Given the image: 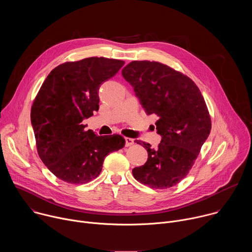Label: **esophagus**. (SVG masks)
<instances>
[{
	"label": "esophagus",
	"instance_id": "obj_1",
	"mask_svg": "<svg viewBox=\"0 0 252 252\" xmlns=\"http://www.w3.org/2000/svg\"><path fill=\"white\" fill-rule=\"evenodd\" d=\"M125 140H126V147H129V146L133 145V138L125 137Z\"/></svg>",
	"mask_w": 252,
	"mask_h": 252
}]
</instances>
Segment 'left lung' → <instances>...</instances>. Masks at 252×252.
<instances>
[{
  "label": "left lung",
  "instance_id": "8db88e82",
  "mask_svg": "<svg viewBox=\"0 0 252 252\" xmlns=\"http://www.w3.org/2000/svg\"><path fill=\"white\" fill-rule=\"evenodd\" d=\"M122 74L145 112L158 117L157 132L161 136L158 149L135 140L148 151V160L132 174L152 189L171 188L187 176L210 132L204 98L189 78L158 62L133 61Z\"/></svg>",
  "mask_w": 252,
  "mask_h": 252
}]
</instances>
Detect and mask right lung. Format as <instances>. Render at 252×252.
<instances>
[{
	"label": "right lung",
	"mask_w": 252,
	"mask_h": 252,
	"mask_svg": "<svg viewBox=\"0 0 252 252\" xmlns=\"http://www.w3.org/2000/svg\"><path fill=\"white\" fill-rule=\"evenodd\" d=\"M125 62L103 57L55 67L35 96L31 123L39 157L62 181L83 185L101 171L104 158L125 147L120 134L96 135L82 123L98 110L100 85Z\"/></svg>",
	"instance_id": "add662e5"
}]
</instances>
